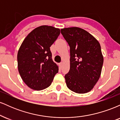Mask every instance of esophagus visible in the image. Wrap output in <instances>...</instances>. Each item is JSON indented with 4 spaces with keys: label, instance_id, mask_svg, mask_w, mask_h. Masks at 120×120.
<instances>
[{
    "label": "esophagus",
    "instance_id": "esophagus-1",
    "mask_svg": "<svg viewBox=\"0 0 120 120\" xmlns=\"http://www.w3.org/2000/svg\"><path fill=\"white\" fill-rule=\"evenodd\" d=\"M63 63H60V64H59V66H60V68H62V67H63Z\"/></svg>",
    "mask_w": 120,
    "mask_h": 120
}]
</instances>
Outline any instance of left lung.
Wrapping results in <instances>:
<instances>
[{"mask_svg": "<svg viewBox=\"0 0 120 120\" xmlns=\"http://www.w3.org/2000/svg\"><path fill=\"white\" fill-rule=\"evenodd\" d=\"M61 33L70 47V70L65 75L67 86L74 93H88L101 74L103 56L99 43L79 27L62 29Z\"/></svg>", "mask_w": 120, "mask_h": 120, "instance_id": "1", "label": "left lung"}]
</instances>
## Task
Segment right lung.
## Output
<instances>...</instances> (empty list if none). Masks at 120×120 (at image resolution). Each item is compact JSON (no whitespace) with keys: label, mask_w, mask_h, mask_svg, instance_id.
<instances>
[{"label":"right lung","mask_w":120,"mask_h":120,"mask_svg":"<svg viewBox=\"0 0 120 120\" xmlns=\"http://www.w3.org/2000/svg\"><path fill=\"white\" fill-rule=\"evenodd\" d=\"M60 30L51 26H41L27 35L17 53L18 69L27 86L34 90L49 87L59 68L52 59L50 47Z\"/></svg>","instance_id":"right-lung-1"}]
</instances>
